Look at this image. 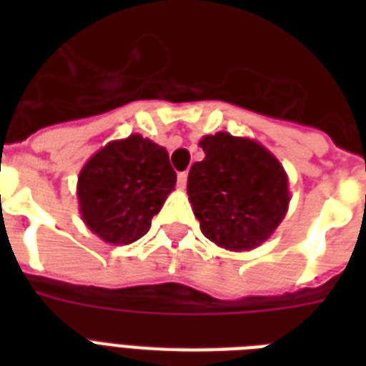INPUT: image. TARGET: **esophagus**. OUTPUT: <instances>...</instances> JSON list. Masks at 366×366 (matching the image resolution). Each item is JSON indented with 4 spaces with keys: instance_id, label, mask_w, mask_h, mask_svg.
<instances>
[{
    "instance_id": "obj_1",
    "label": "esophagus",
    "mask_w": 366,
    "mask_h": 366,
    "mask_svg": "<svg viewBox=\"0 0 366 366\" xmlns=\"http://www.w3.org/2000/svg\"><path fill=\"white\" fill-rule=\"evenodd\" d=\"M177 184H178V188H186V184H188V172H178V177H177Z\"/></svg>"
}]
</instances>
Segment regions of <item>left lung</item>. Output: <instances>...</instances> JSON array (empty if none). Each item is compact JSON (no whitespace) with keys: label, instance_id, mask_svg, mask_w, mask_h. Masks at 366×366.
<instances>
[{"label":"left lung","instance_id":"left-lung-1","mask_svg":"<svg viewBox=\"0 0 366 366\" xmlns=\"http://www.w3.org/2000/svg\"><path fill=\"white\" fill-rule=\"evenodd\" d=\"M203 161L188 174V195L207 239L250 250L273 234L289 209L283 165L262 144L217 132L201 138Z\"/></svg>","mask_w":366,"mask_h":366}]
</instances>
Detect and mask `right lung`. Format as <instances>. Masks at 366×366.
I'll use <instances>...</instances> for the list:
<instances>
[{
	"mask_svg": "<svg viewBox=\"0 0 366 366\" xmlns=\"http://www.w3.org/2000/svg\"><path fill=\"white\" fill-rule=\"evenodd\" d=\"M177 184L169 154L131 134L99 149L79 172L77 199L83 222L100 239L129 244L148 234Z\"/></svg>",
	"mask_w": 366,
	"mask_h": 366,
	"instance_id": "1",
	"label": "right lung"
}]
</instances>
